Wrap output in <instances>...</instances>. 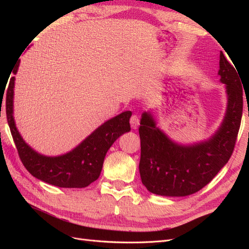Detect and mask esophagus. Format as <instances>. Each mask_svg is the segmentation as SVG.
<instances>
[{"mask_svg": "<svg viewBox=\"0 0 249 249\" xmlns=\"http://www.w3.org/2000/svg\"><path fill=\"white\" fill-rule=\"evenodd\" d=\"M130 124H131V126L132 129L136 130L138 125H139V118L137 115H132L131 118H130Z\"/></svg>", "mask_w": 249, "mask_h": 249, "instance_id": "1", "label": "esophagus"}]
</instances>
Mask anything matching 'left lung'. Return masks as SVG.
Here are the masks:
<instances>
[{"mask_svg": "<svg viewBox=\"0 0 249 249\" xmlns=\"http://www.w3.org/2000/svg\"><path fill=\"white\" fill-rule=\"evenodd\" d=\"M235 67L220 52L218 74L227 88L228 108L219 130L207 141L179 145L156 126L150 113H143L139 127V172L149 192L163 196H187L208 185L228 163L243 111V83L241 84L242 80Z\"/></svg>", "mask_w": 249, "mask_h": 249, "instance_id": "8db88e82", "label": "left lung"}]
</instances>
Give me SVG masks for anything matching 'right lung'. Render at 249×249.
Returning a JSON list of instances; mask_svg holds the SVG:
<instances>
[{
	"label": "right lung",
	"instance_id": "1",
	"mask_svg": "<svg viewBox=\"0 0 249 249\" xmlns=\"http://www.w3.org/2000/svg\"><path fill=\"white\" fill-rule=\"evenodd\" d=\"M18 65L13 73L16 74ZM12 77L6 95V114L11 135L21 163L33 177L60 188H84L99 178L105 156L114 141L131 131V111L120 113L103 124L71 152L58 157H47L36 153L21 138L13 118Z\"/></svg>",
	"mask_w": 249,
	"mask_h": 249
}]
</instances>
